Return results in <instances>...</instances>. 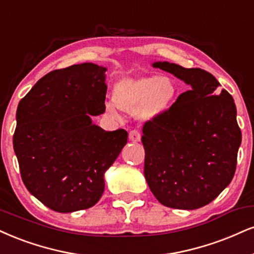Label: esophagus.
Returning a JSON list of instances; mask_svg holds the SVG:
<instances>
[{"label": "esophagus", "instance_id": "obj_1", "mask_svg": "<svg viewBox=\"0 0 254 254\" xmlns=\"http://www.w3.org/2000/svg\"><path fill=\"white\" fill-rule=\"evenodd\" d=\"M129 138L131 142H139L140 140V132L138 130L133 129L129 132Z\"/></svg>", "mask_w": 254, "mask_h": 254}]
</instances>
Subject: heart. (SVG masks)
<instances>
[{
	"label": "heart",
	"instance_id": "obj_1",
	"mask_svg": "<svg viewBox=\"0 0 254 254\" xmlns=\"http://www.w3.org/2000/svg\"><path fill=\"white\" fill-rule=\"evenodd\" d=\"M175 96L173 79L157 75L119 81L114 90V103L124 111H136L140 119H152L172 106Z\"/></svg>",
	"mask_w": 254,
	"mask_h": 254
}]
</instances>
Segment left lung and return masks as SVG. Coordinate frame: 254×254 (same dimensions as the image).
Wrapping results in <instances>:
<instances>
[{
  "mask_svg": "<svg viewBox=\"0 0 254 254\" xmlns=\"http://www.w3.org/2000/svg\"><path fill=\"white\" fill-rule=\"evenodd\" d=\"M152 66L191 88L164 114L145 122V180L164 206L201 208L218 197L234 176L241 143L234 100L204 69L167 61Z\"/></svg>",
  "mask_w": 254,
  "mask_h": 254,
  "instance_id": "obj_1",
  "label": "left lung"
}]
</instances>
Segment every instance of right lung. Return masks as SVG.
Returning a JSON list of instances; mask_svg holds the SVG:
<instances>
[{
	"instance_id": "obj_1",
	"label": "right lung",
	"mask_w": 254,
	"mask_h": 254,
	"mask_svg": "<svg viewBox=\"0 0 254 254\" xmlns=\"http://www.w3.org/2000/svg\"><path fill=\"white\" fill-rule=\"evenodd\" d=\"M105 71L91 63L52 71L17 106L13 144L21 177L56 212L94 206L105 188L104 173L127 142L124 129L105 131L89 116L105 111Z\"/></svg>"
}]
</instances>
